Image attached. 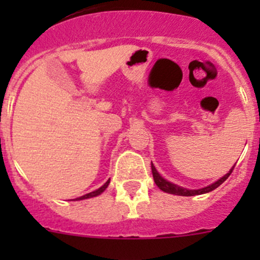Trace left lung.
<instances>
[{"label": "left lung", "mask_w": 260, "mask_h": 260, "mask_svg": "<svg viewBox=\"0 0 260 260\" xmlns=\"http://www.w3.org/2000/svg\"><path fill=\"white\" fill-rule=\"evenodd\" d=\"M151 169H152V175H153L154 182H156V185L158 186L162 191H165V192H167V193H174V195H180V196H195V195H201V193L210 192V191L215 190L216 187H219V186L221 185V183L230 176V174L233 172V169H234V167H233V169L230 170L226 175H224L221 179L217 180L216 182L211 183V185L206 186V187L199 188V190H187V188H183V187H181V186L175 185V183L165 180L164 177H162L161 175L157 172L156 167H154L153 165H151Z\"/></svg>", "instance_id": "1"}]
</instances>
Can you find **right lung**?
Here are the masks:
<instances>
[{"instance_id": "add662e5", "label": "right lung", "mask_w": 260, "mask_h": 260, "mask_svg": "<svg viewBox=\"0 0 260 260\" xmlns=\"http://www.w3.org/2000/svg\"><path fill=\"white\" fill-rule=\"evenodd\" d=\"M109 182H111V179H109L108 181H107V182L104 183V185L102 186V187H99L98 190H95V191H91V192L86 193V195H84V196H80V198H77V199H75V200H84V199H90V198H94V196H98V195H101V193L103 192V191L106 190L107 187H108Z\"/></svg>"}]
</instances>
